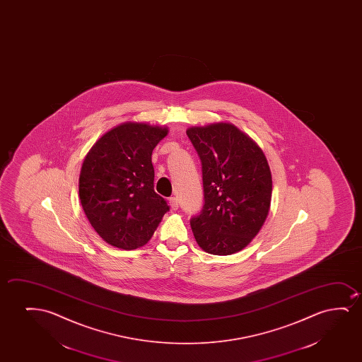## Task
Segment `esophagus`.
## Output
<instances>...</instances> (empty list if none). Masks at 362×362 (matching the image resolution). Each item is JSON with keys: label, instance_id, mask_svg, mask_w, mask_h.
I'll use <instances>...</instances> for the list:
<instances>
[{"label": "esophagus", "instance_id": "34e87169", "mask_svg": "<svg viewBox=\"0 0 362 362\" xmlns=\"http://www.w3.org/2000/svg\"><path fill=\"white\" fill-rule=\"evenodd\" d=\"M169 205H170V208H172V210H177L179 206L178 204V199L174 198V197H172V198H169Z\"/></svg>", "mask_w": 362, "mask_h": 362}]
</instances>
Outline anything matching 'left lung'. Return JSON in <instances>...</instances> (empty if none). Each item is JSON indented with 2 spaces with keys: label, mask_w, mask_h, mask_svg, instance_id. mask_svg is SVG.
Returning a JSON list of instances; mask_svg holds the SVG:
<instances>
[{
  "label": "left lung",
  "mask_w": 362,
  "mask_h": 362,
  "mask_svg": "<svg viewBox=\"0 0 362 362\" xmlns=\"http://www.w3.org/2000/svg\"><path fill=\"white\" fill-rule=\"evenodd\" d=\"M202 162L204 205L190 218L205 252L228 256L246 247L266 221L272 177L262 149L231 124L187 129Z\"/></svg>",
  "instance_id": "1"
}]
</instances>
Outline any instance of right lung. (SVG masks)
<instances>
[{
  "label": "right lung",
  "instance_id": "obj_1",
  "mask_svg": "<svg viewBox=\"0 0 362 362\" xmlns=\"http://www.w3.org/2000/svg\"><path fill=\"white\" fill-rule=\"evenodd\" d=\"M168 129L126 122L99 139L86 154L79 178L81 206L91 226L115 247L148 243L164 214L165 199L154 192L152 152Z\"/></svg>",
  "mask_w": 362,
  "mask_h": 362
}]
</instances>
